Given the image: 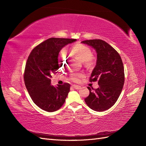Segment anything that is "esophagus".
Returning <instances> with one entry per match:
<instances>
[{
	"label": "esophagus",
	"instance_id": "esophagus-1",
	"mask_svg": "<svg viewBox=\"0 0 146 146\" xmlns=\"http://www.w3.org/2000/svg\"><path fill=\"white\" fill-rule=\"evenodd\" d=\"M72 87H73V88H74L75 89H76V90H79V89H80V88H81V86H78V85H73L72 86Z\"/></svg>",
	"mask_w": 146,
	"mask_h": 146
}]
</instances>
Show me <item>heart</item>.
I'll return each instance as SVG.
<instances>
[{"instance_id":"obj_1","label":"heart","mask_w":146,"mask_h":146,"mask_svg":"<svg viewBox=\"0 0 146 146\" xmlns=\"http://www.w3.org/2000/svg\"><path fill=\"white\" fill-rule=\"evenodd\" d=\"M71 52L75 57L83 61L86 66L90 67L94 65L95 58L92 55L91 49L85 45L77 44L71 48ZM59 66L63 68L66 64V56L63 51L60 52L58 56ZM81 73H72L70 76V80L74 82H78L82 77Z\"/></svg>"}]
</instances>
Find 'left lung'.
<instances>
[{
  "instance_id": "left-lung-1",
  "label": "left lung",
  "mask_w": 146,
  "mask_h": 146,
  "mask_svg": "<svg viewBox=\"0 0 146 146\" xmlns=\"http://www.w3.org/2000/svg\"><path fill=\"white\" fill-rule=\"evenodd\" d=\"M82 42L92 46L97 52V64L90 82L98 81L99 85L94 90L88 87L90 94L85 102L92 110L103 111L115 104L122 90L125 75L122 59L119 52L103 40L90 39Z\"/></svg>"
}]
</instances>
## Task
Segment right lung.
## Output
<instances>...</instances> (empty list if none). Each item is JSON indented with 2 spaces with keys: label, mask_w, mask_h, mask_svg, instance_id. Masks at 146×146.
Wrapping results in <instances>:
<instances>
[{
  "label": "right lung",
  "mask_w": 146,
  "mask_h": 146,
  "mask_svg": "<svg viewBox=\"0 0 146 146\" xmlns=\"http://www.w3.org/2000/svg\"><path fill=\"white\" fill-rule=\"evenodd\" d=\"M76 39L51 38L34 48L26 64L24 80L30 97L37 106L49 112L63 106L70 85H51L52 74L58 73V56L61 49Z\"/></svg>",
  "instance_id": "obj_1"
}]
</instances>
